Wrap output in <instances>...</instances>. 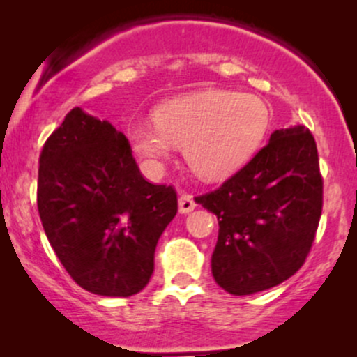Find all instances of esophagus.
I'll use <instances>...</instances> for the list:
<instances>
[{
  "instance_id": "1",
  "label": "esophagus",
  "mask_w": 357,
  "mask_h": 357,
  "mask_svg": "<svg viewBox=\"0 0 357 357\" xmlns=\"http://www.w3.org/2000/svg\"><path fill=\"white\" fill-rule=\"evenodd\" d=\"M195 207H197V204H195V200H193L192 195H188V193H183V195L179 197V212H181V214H188V212H192Z\"/></svg>"
}]
</instances>
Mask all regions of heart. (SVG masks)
<instances>
[{
  "label": "heart",
  "instance_id": "1",
  "mask_svg": "<svg viewBox=\"0 0 357 357\" xmlns=\"http://www.w3.org/2000/svg\"><path fill=\"white\" fill-rule=\"evenodd\" d=\"M152 124H135L128 138L135 152L152 164L185 146V158L200 178L222 179L252 157L269 126L268 105L245 93L207 89L164 103Z\"/></svg>",
  "mask_w": 357,
  "mask_h": 357
}]
</instances>
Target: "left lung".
Listing matches in <instances>:
<instances>
[{
  "mask_svg": "<svg viewBox=\"0 0 357 357\" xmlns=\"http://www.w3.org/2000/svg\"><path fill=\"white\" fill-rule=\"evenodd\" d=\"M195 200L218 215L215 283L233 295L280 285L305 262L321 218L314 136L305 126L278 129L238 172Z\"/></svg>",
  "mask_w": 357,
  "mask_h": 357,
  "instance_id": "8db88e82",
  "label": "left lung"
}]
</instances>
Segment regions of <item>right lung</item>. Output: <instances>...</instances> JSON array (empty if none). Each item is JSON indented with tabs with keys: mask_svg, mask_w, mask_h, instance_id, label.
I'll list each match as a JSON object with an SVG mask.
<instances>
[{
	"mask_svg": "<svg viewBox=\"0 0 357 357\" xmlns=\"http://www.w3.org/2000/svg\"><path fill=\"white\" fill-rule=\"evenodd\" d=\"M38 211L50 245L79 287L129 297L149 285L178 193L146 181L128 138L75 107L39 155Z\"/></svg>",
	"mask_w": 357,
	"mask_h": 357,
	"instance_id": "add662e5",
	"label": "right lung"
}]
</instances>
